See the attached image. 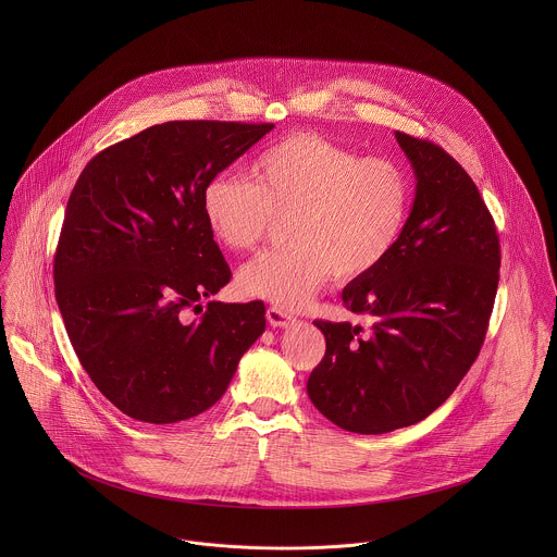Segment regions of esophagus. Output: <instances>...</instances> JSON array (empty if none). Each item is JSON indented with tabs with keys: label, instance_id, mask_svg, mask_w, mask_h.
Segmentation results:
<instances>
[{
	"label": "esophagus",
	"instance_id": "obj_1",
	"mask_svg": "<svg viewBox=\"0 0 557 557\" xmlns=\"http://www.w3.org/2000/svg\"><path fill=\"white\" fill-rule=\"evenodd\" d=\"M265 318H268L272 327H289V325H294V323L298 321L294 315L285 313V311L278 309V307H270V309L265 311Z\"/></svg>",
	"mask_w": 557,
	"mask_h": 557
}]
</instances>
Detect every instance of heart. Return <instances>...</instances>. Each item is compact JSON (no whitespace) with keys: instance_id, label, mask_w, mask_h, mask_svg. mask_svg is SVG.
<instances>
[{"instance_id":"b5f03b06","label":"heart","mask_w":557,"mask_h":557,"mask_svg":"<svg viewBox=\"0 0 557 557\" xmlns=\"http://www.w3.org/2000/svg\"><path fill=\"white\" fill-rule=\"evenodd\" d=\"M250 177L216 173L201 193L212 236L232 250L255 248L274 219H292L289 246L239 268L244 296L298 309L332 274L338 283L373 274L403 236L411 184L395 160L362 159L315 133H292L255 157Z\"/></svg>"}]
</instances>
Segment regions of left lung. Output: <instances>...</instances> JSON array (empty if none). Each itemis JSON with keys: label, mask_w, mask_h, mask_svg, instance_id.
Returning <instances> with one entry per match:
<instances>
[{"label": "left lung", "mask_w": 557, "mask_h": 557, "mask_svg": "<svg viewBox=\"0 0 557 557\" xmlns=\"http://www.w3.org/2000/svg\"><path fill=\"white\" fill-rule=\"evenodd\" d=\"M395 137L418 180L409 219L393 255L343 289L371 327L318 319L325 356L307 384L330 422L362 435L416 424L455 393L499 281V238L474 180L433 141Z\"/></svg>", "instance_id": "1"}]
</instances>
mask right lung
<instances>
[{
    "label": "right lung",
    "instance_id": "1",
    "mask_svg": "<svg viewBox=\"0 0 557 557\" xmlns=\"http://www.w3.org/2000/svg\"><path fill=\"white\" fill-rule=\"evenodd\" d=\"M272 128L166 122L81 171L53 259L55 300L83 369L135 420L169 424L210 409L265 330L259 300L201 307L232 278L201 193Z\"/></svg>",
    "mask_w": 557,
    "mask_h": 557
}]
</instances>
